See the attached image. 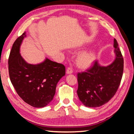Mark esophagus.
<instances>
[{
	"label": "esophagus",
	"instance_id": "esophagus-1",
	"mask_svg": "<svg viewBox=\"0 0 134 134\" xmlns=\"http://www.w3.org/2000/svg\"><path fill=\"white\" fill-rule=\"evenodd\" d=\"M66 73H67V74H70L72 73V70L71 69V68H70V67L68 68V69H67Z\"/></svg>",
	"mask_w": 134,
	"mask_h": 134
}]
</instances>
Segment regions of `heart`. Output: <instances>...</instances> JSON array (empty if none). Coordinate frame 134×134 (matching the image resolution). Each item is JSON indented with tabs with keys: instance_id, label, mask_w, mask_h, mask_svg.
Listing matches in <instances>:
<instances>
[{
	"instance_id": "heart-1",
	"label": "heart",
	"mask_w": 134,
	"mask_h": 134,
	"mask_svg": "<svg viewBox=\"0 0 134 134\" xmlns=\"http://www.w3.org/2000/svg\"><path fill=\"white\" fill-rule=\"evenodd\" d=\"M96 59V52L93 49H88L79 54L76 59L77 66L82 69H87L93 64Z\"/></svg>"
}]
</instances>
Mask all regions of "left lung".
I'll list each match as a JSON object with an SVG mask.
<instances>
[{"instance_id": "left-lung-1", "label": "left lung", "mask_w": 134, "mask_h": 134, "mask_svg": "<svg viewBox=\"0 0 134 134\" xmlns=\"http://www.w3.org/2000/svg\"><path fill=\"white\" fill-rule=\"evenodd\" d=\"M115 60L110 64L103 66L95 62L91 69L77 74L80 100L86 107L96 108L108 103L116 93L124 71V59L117 41L113 42Z\"/></svg>"}]
</instances>
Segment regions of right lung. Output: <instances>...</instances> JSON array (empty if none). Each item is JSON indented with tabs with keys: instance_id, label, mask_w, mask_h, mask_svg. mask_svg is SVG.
Masks as SVG:
<instances>
[{
	"instance_id": "right-lung-1",
	"label": "right lung",
	"mask_w": 134,
	"mask_h": 134,
	"mask_svg": "<svg viewBox=\"0 0 134 134\" xmlns=\"http://www.w3.org/2000/svg\"><path fill=\"white\" fill-rule=\"evenodd\" d=\"M26 32L12 45L8 60L11 83L18 95L35 108L46 106L53 99L57 83L65 76L64 65L46 58L37 64L27 63L20 54Z\"/></svg>"
}]
</instances>
